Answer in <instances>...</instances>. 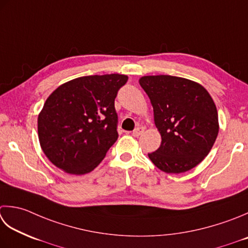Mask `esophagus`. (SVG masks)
<instances>
[{
    "mask_svg": "<svg viewBox=\"0 0 248 248\" xmlns=\"http://www.w3.org/2000/svg\"><path fill=\"white\" fill-rule=\"evenodd\" d=\"M144 132V128L143 127H137L135 128L134 130H133V132H132V135L134 138H138V137H140V134H142Z\"/></svg>",
    "mask_w": 248,
    "mask_h": 248,
    "instance_id": "obj_1",
    "label": "esophagus"
}]
</instances>
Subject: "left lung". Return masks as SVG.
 Returning <instances> with one entry per match:
<instances>
[{
    "label": "left lung",
    "instance_id": "left-lung-1",
    "mask_svg": "<svg viewBox=\"0 0 248 248\" xmlns=\"http://www.w3.org/2000/svg\"><path fill=\"white\" fill-rule=\"evenodd\" d=\"M139 82L154 108L161 145L149 159L159 170L187 172L203 161L219 131L216 105L197 81L171 75L143 76Z\"/></svg>",
    "mask_w": 248,
    "mask_h": 248
}]
</instances>
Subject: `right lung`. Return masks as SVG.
I'll list each match as a JSON object with an SVG mask.
<instances>
[{
    "instance_id": "1",
    "label": "right lung",
    "mask_w": 248,
    "mask_h": 248,
    "mask_svg": "<svg viewBox=\"0 0 248 248\" xmlns=\"http://www.w3.org/2000/svg\"><path fill=\"white\" fill-rule=\"evenodd\" d=\"M127 80L124 74L82 76L48 96L38 114L37 132L52 164L73 175L99 166L118 139L115 98Z\"/></svg>"
}]
</instances>
